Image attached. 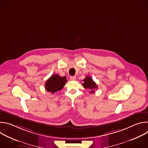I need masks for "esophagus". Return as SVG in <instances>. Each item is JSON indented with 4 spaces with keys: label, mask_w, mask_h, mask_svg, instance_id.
<instances>
[{
    "label": "esophagus",
    "mask_w": 148,
    "mask_h": 148,
    "mask_svg": "<svg viewBox=\"0 0 148 148\" xmlns=\"http://www.w3.org/2000/svg\"><path fill=\"white\" fill-rule=\"evenodd\" d=\"M70 79L71 80H75V79H76V77H75V76H71V77H70Z\"/></svg>",
    "instance_id": "obj_1"
}]
</instances>
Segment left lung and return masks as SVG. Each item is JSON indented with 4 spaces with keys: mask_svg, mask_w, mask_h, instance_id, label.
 Returning a JSON list of instances; mask_svg holds the SVG:
<instances>
[{
    "mask_svg": "<svg viewBox=\"0 0 148 148\" xmlns=\"http://www.w3.org/2000/svg\"><path fill=\"white\" fill-rule=\"evenodd\" d=\"M83 82H84L82 83V86L84 87L86 89L91 90L90 92L91 93H94L95 92L94 90L98 88V86L96 83L90 76H87L86 78L83 79Z\"/></svg>",
    "mask_w": 148,
    "mask_h": 148,
    "instance_id": "8db88e82",
    "label": "left lung"
}]
</instances>
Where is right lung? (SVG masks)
Here are the masks:
<instances>
[{"label":"right lung","mask_w":148,"mask_h":148,"mask_svg":"<svg viewBox=\"0 0 148 148\" xmlns=\"http://www.w3.org/2000/svg\"><path fill=\"white\" fill-rule=\"evenodd\" d=\"M67 82L66 77H61L57 74L52 75L46 81L45 88L48 92L54 94L60 91Z\"/></svg>","instance_id":"1"}]
</instances>
